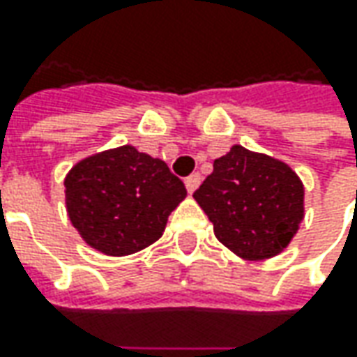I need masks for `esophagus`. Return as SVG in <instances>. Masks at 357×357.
Instances as JSON below:
<instances>
[{"mask_svg":"<svg viewBox=\"0 0 357 357\" xmlns=\"http://www.w3.org/2000/svg\"><path fill=\"white\" fill-rule=\"evenodd\" d=\"M199 185H200V174H197V172L185 178V186L188 192H195V190L199 188Z\"/></svg>","mask_w":357,"mask_h":357,"instance_id":"obj_1","label":"esophagus"}]
</instances>
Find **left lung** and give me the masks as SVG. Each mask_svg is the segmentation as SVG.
Returning <instances> with one entry per match:
<instances>
[{
	"label": "left lung",
	"instance_id": "1",
	"mask_svg": "<svg viewBox=\"0 0 357 357\" xmlns=\"http://www.w3.org/2000/svg\"><path fill=\"white\" fill-rule=\"evenodd\" d=\"M192 197L216 238L246 260L282 252L304 218V186L296 172L240 144L214 160L213 174Z\"/></svg>",
	"mask_w": 357,
	"mask_h": 357
}]
</instances>
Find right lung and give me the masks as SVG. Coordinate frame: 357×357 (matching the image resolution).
Here are the masks:
<instances>
[{
	"label": "right lung",
	"instance_id": "1",
	"mask_svg": "<svg viewBox=\"0 0 357 357\" xmlns=\"http://www.w3.org/2000/svg\"><path fill=\"white\" fill-rule=\"evenodd\" d=\"M186 188L167 162L119 146L77 162L65 178L67 213L83 240L109 256L157 242Z\"/></svg>",
	"mask_w": 357,
	"mask_h": 357
}]
</instances>
